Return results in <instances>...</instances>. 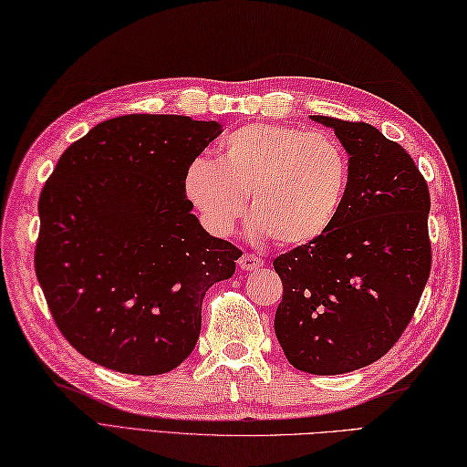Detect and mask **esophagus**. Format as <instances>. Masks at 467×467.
Wrapping results in <instances>:
<instances>
[{"instance_id":"esophagus-1","label":"esophagus","mask_w":467,"mask_h":467,"mask_svg":"<svg viewBox=\"0 0 467 467\" xmlns=\"http://www.w3.org/2000/svg\"><path fill=\"white\" fill-rule=\"evenodd\" d=\"M237 264H240V269H244V271H257L259 267H264V261L252 254H244Z\"/></svg>"}]
</instances>
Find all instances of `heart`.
Instances as JSON below:
<instances>
[{"label": "heart", "mask_w": 467, "mask_h": 467, "mask_svg": "<svg viewBox=\"0 0 467 467\" xmlns=\"http://www.w3.org/2000/svg\"><path fill=\"white\" fill-rule=\"evenodd\" d=\"M348 186L350 161L335 136L271 122L225 134L218 161L196 156L184 172L186 198L212 234L230 235L249 198V234L291 247L331 230Z\"/></svg>", "instance_id": "1"}]
</instances>
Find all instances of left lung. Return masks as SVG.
Returning <instances> with one entry per match:
<instances>
[{"label":"left lung","instance_id":"left-lung-1","mask_svg":"<svg viewBox=\"0 0 467 467\" xmlns=\"http://www.w3.org/2000/svg\"><path fill=\"white\" fill-rule=\"evenodd\" d=\"M333 129L350 186L331 230L273 261L283 281L275 335L291 365L333 377L372 365L410 323L430 275V192L404 148L367 122Z\"/></svg>","mask_w":467,"mask_h":467}]
</instances>
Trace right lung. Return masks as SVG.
Segmentation results:
<instances>
[{"mask_svg": "<svg viewBox=\"0 0 467 467\" xmlns=\"http://www.w3.org/2000/svg\"><path fill=\"white\" fill-rule=\"evenodd\" d=\"M215 120L127 115L61 154L39 198L36 273L65 338L97 365L154 377L194 350L202 301L240 249L203 230L184 172Z\"/></svg>", "mask_w": 467, "mask_h": 467, "instance_id": "1", "label": "right lung"}]
</instances>
